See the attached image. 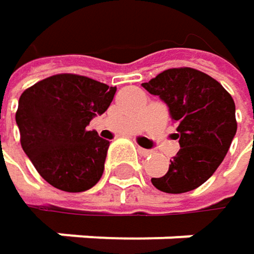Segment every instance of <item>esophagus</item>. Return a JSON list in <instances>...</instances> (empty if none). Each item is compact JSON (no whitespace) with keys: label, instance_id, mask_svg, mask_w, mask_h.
Masks as SVG:
<instances>
[{"label":"esophagus","instance_id":"obj_1","mask_svg":"<svg viewBox=\"0 0 254 254\" xmlns=\"http://www.w3.org/2000/svg\"><path fill=\"white\" fill-rule=\"evenodd\" d=\"M138 151H139V154H142V156H151V150H147V148H142V147H138Z\"/></svg>","mask_w":254,"mask_h":254}]
</instances>
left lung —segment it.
Instances as JSON below:
<instances>
[{"mask_svg": "<svg viewBox=\"0 0 254 254\" xmlns=\"http://www.w3.org/2000/svg\"><path fill=\"white\" fill-rule=\"evenodd\" d=\"M142 86L168 104L181 145L166 175L151 182L169 194L192 191L215 174L228 153L237 132L234 100L216 79L192 67L168 69Z\"/></svg>", "mask_w": 254, "mask_h": 254, "instance_id": "8db88e82", "label": "left lung"}]
</instances>
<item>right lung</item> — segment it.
I'll return each instance as SVG.
<instances>
[{"instance_id": "obj_1", "label": "right lung", "mask_w": 254, "mask_h": 254, "mask_svg": "<svg viewBox=\"0 0 254 254\" xmlns=\"http://www.w3.org/2000/svg\"><path fill=\"white\" fill-rule=\"evenodd\" d=\"M115 92L116 86L75 73L45 77L23 91L16 112L20 144L50 185L80 192L100 181L110 142L86 127L109 109Z\"/></svg>"}]
</instances>
